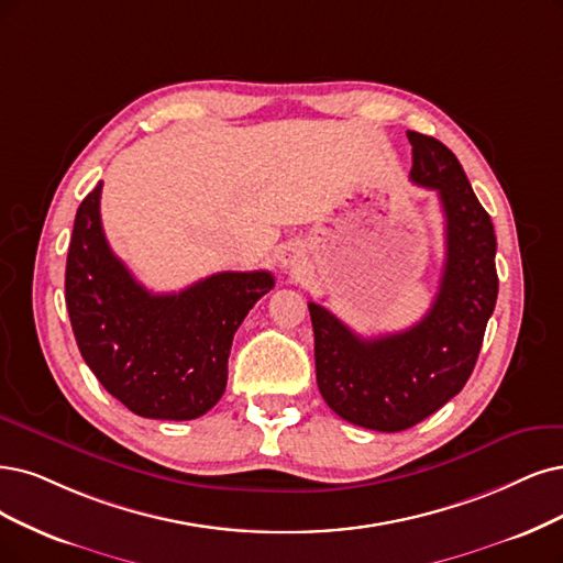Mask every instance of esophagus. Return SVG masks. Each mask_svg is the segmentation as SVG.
<instances>
[{
	"label": "esophagus",
	"instance_id": "obj_1",
	"mask_svg": "<svg viewBox=\"0 0 563 563\" xmlns=\"http://www.w3.org/2000/svg\"><path fill=\"white\" fill-rule=\"evenodd\" d=\"M278 260H280V266H285V268H289V271H297V268L306 262L303 245H301L299 241H289V243L280 245Z\"/></svg>",
	"mask_w": 563,
	"mask_h": 563
}]
</instances>
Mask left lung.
<instances>
[{"label": "left lung", "mask_w": 563, "mask_h": 563, "mask_svg": "<svg viewBox=\"0 0 563 563\" xmlns=\"http://www.w3.org/2000/svg\"><path fill=\"white\" fill-rule=\"evenodd\" d=\"M410 180L439 192L445 264L429 313L399 334L362 339L327 308L308 301L322 399L343 420L404 431L445 406L481 355L498 295L496 236L460 159L439 139L408 132Z\"/></svg>", "instance_id": "8db88e82"}]
</instances>
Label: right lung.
Wrapping results in <instances>:
<instances>
[{
	"label": "right lung",
	"instance_id": "add662e5",
	"mask_svg": "<svg viewBox=\"0 0 563 563\" xmlns=\"http://www.w3.org/2000/svg\"><path fill=\"white\" fill-rule=\"evenodd\" d=\"M101 183L80 201L65 295L82 360L111 397L141 418L195 420L227 387L236 329L262 299L268 271H222L172 295H153L103 236Z\"/></svg>",
	"mask_w": 563,
	"mask_h": 563
}]
</instances>
